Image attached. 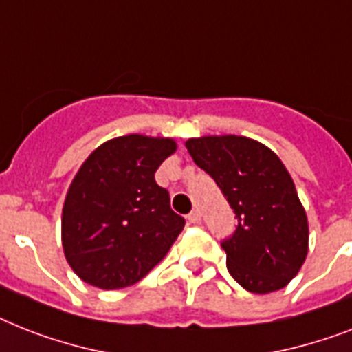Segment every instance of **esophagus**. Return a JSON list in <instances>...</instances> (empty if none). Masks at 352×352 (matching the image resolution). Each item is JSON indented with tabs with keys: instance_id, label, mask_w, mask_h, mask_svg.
Here are the masks:
<instances>
[{
	"instance_id": "obj_1",
	"label": "esophagus",
	"mask_w": 352,
	"mask_h": 352,
	"mask_svg": "<svg viewBox=\"0 0 352 352\" xmlns=\"http://www.w3.org/2000/svg\"><path fill=\"white\" fill-rule=\"evenodd\" d=\"M187 220H189V223L196 225V223H199V221H201V216H199L198 210H192V212H190V214L187 216Z\"/></svg>"
}]
</instances>
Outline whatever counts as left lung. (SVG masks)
I'll return each instance as SVG.
<instances>
[{
	"instance_id": "1",
	"label": "left lung",
	"mask_w": 352,
	"mask_h": 352,
	"mask_svg": "<svg viewBox=\"0 0 352 352\" xmlns=\"http://www.w3.org/2000/svg\"><path fill=\"white\" fill-rule=\"evenodd\" d=\"M185 147L238 218L234 234L221 241L230 276L254 294L285 287L307 258L309 223L282 160L234 134L190 138Z\"/></svg>"
}]
</instances>
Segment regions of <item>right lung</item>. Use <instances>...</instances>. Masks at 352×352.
<instances>
[{
	"instance_id": "right-lung-1",
	"label": "right lung",
	"mask_w": 352,
	"mask_h": 352,
	"mask_svg": "<svg viewBox=\"0 0 352 352\" xmlns=\"http://www.w3.org/2000/svg\"><path fill=\"white\" fill-rule=\"evenodd\" d=\"M173 138L127 134L101 143L65 196L61 243L72 271L100 289H123L165 258L185 220L154 179Z\"/></svg>"
}]
</instances>
